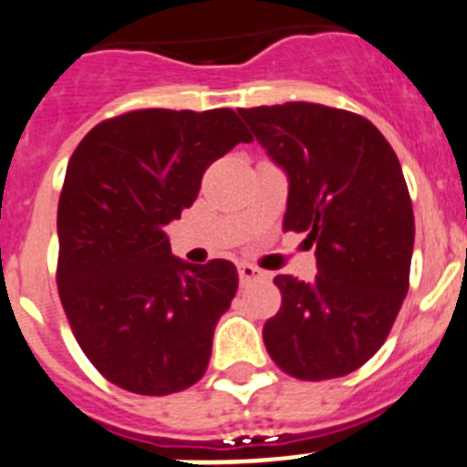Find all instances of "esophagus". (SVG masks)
Masks as SVG:
<instances>
[{
	"label": "esophagus",
	"instance_id": "1",
	"mask_svg": "<svg viewBox=\"0 0 467 467\" xmlns=\"http://www.w3.org/2000/svg\"><path fill=\"white\" fill-rule=\"evenodd\" d=\"M260 279H265V275L258 270V267H254V265H249V263L239 265V281H242V285H249V284H254V281H260Z\"/></svg>",
	"mask_w": 467,
	"mask_h": 467
}]
</instances>
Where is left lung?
<instances>
[{
    "instance_id": "1",
    "label": "left lung",
    "mask_w": 467,
    "mask_h": 467,
    "mask_svg": "<svg viewBox=\"0 0 467 467\" xmlns=\"http://www.w3.org/2000/svg\"><path fill=\"white\" fill-rule=\"evenodd\" d=\"M239 116L288 176L284 230L317 246L314 281L275 276L267 354L296 379L348 375L379 351L410 288L414 212L396 150L344 109L285 102Z\"/></svg>"
}]
</instances>
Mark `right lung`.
<instances>
[{"mask_svg":"<svg viewBox=\"0 0 467 467\" xmlns=\"http://www.w3.org/2000/svg\"><path fill=\"white\" fill-rule=\"evenodd\" d=\"M239 141L254 137L233 109H140L95 125L69 158L57 293L78 347L111 384L170 396L207 372L237 270L230 260L174 258L165 225Z\"/></svg>","mask_w":467,"mask_h":467,"instance_id":"1","label":"right lung"}]
</instances>
